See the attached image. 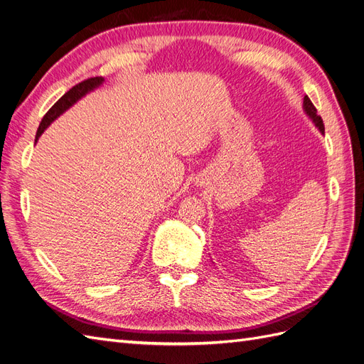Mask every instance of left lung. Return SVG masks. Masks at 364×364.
Here are the masks:
<instances>
[{
	"mask_svg": "<svg viewBox=\"0 0 364 364\" xmlns=\"http://www.w3.org/2000/svg\"><path fill=\"white\" fill-rule=\"evenodd\" d=\"M304 111L305 114L313 119V123L316 124V127L321 130V134H325V126H323V119L321 118V115H317V109L314 107V105L311 103L310 98L308 95L304 97Z\"/></svg>",
	"mask_w": 364,
	"mask_h": 364,
	"instance_id": "8db88e82",
	"label": "left lung"
}]
</instances>
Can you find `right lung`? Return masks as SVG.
Segmentation results:
<instances>
[{"label":"right lung","instance_id":"add662e5","mask_svg":"<svg viewBox=\"0 0 364 364\" xmlns=\"http://www.w3.org/2000/svg\"><path fill=\"white\" fill-rule=\"evenodd\" d=\"M103 80H105L103 77H91V79L83 80V82H80L79 85L73 86L67 94H63V95L59 98V100L51 106V109L46 114V117L42 118L41 124H39V129H38V132H36V139H35V141L39 139V136L43 134V130H46V129L53 123V121L56 119L60 114H63L65 111H67L68 107H71V106H73L77 100H79V98H82L85 94H87L90 91L95 90V87L100 86V85L103 83Z\"/></svg>","mask_w":364,"mask_h":364}]
</instances>
